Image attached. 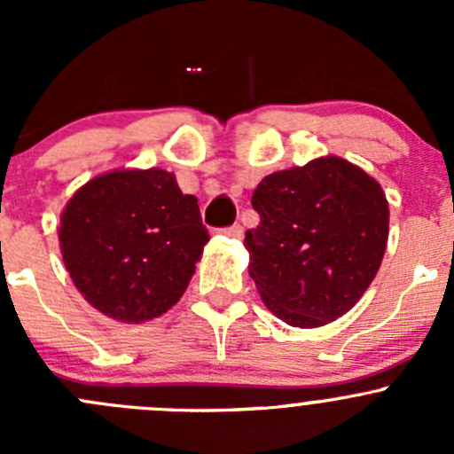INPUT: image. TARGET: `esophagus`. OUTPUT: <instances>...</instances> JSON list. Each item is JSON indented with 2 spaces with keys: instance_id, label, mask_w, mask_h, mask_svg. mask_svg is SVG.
Masks as SVG:
<instances>
[{
  "instance_id": "34e87169",
  "label": "esophagus",
  "mask_w": 454,
  "mask_h": 454,
  "mask_svg": "<svg viewBox=\"0 0 454 454\" xmlns=\"http://www.w3.org/2000/svg\"><path fill=\"white\" fill-rule=\"evenodd\" d=\"M223 235L226 237H232V239H241V237H244V228L239 226V223H235V226H228V228H223Z\"/></svg>"
}]
</instances>
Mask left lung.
I'll return each mask as SVG.
<instances>
[{"mask_svg":"<svg viewBox=\"0 0 454 454\" xmlns=\"http://www.w3.org/2000/svg\"><path fill=\"white\" fill-rule=\"evenodd\" d=\"M261 223L246 232L261 301L292 327L349 312L378 274L388 201L378 180L338 155L265 176L253 193Z\"/></svg>","mask_w":454,"mask_h":454,"instance_id":"obj_1","label":"left lung"}]
</instances>
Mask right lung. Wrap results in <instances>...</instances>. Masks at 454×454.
<instances>
[{"mask_svg":"<svg viewBox=\"0 0 454 454\" xmlns=\"http://www.w3.org/2000/svg\"><path fill=\"white\" fill-rule=\"evenodd\" d=\"M208 231L193 195L164 168H114L85 182L59 222L76 290L118 323H145L189 287Z\"/></svg>","mask_w":454,"mask_h":454,"instance_id":"right-lung-1","label":"right lung"}]
</instances>
